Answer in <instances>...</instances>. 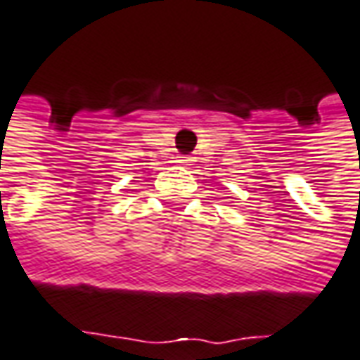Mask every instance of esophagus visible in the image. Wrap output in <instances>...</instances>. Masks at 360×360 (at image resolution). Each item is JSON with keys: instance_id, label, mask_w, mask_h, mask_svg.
I'll use <instances>...</instances> for the list:
<instances>
[{"instance_id": "esophagus-1", "label": "esophagus", "mask_w": 360, "mask_h": 360, "mask_svg": "<svg viewBox=\"0 0 360 360\" xmlns=\"http://www.w3.org/2000/svg\"><path fill=\"white\" fill-rule=\"evenodd\" d=\"M191 161H193V157H181L179 161H177V163H181V165H189L191 163Z\"/></svg>"}]
</instances>
